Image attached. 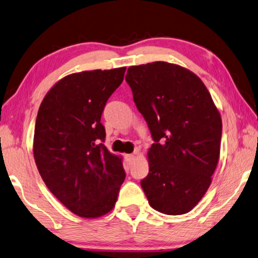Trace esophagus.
I'll return each instance as SVG.
<instances>
[{
    "label": "esophagus",
    "instance_id": "obj_1",
    "mask_svg": "<svg viewBox=\"0 0 258 258\" xmlns=\"http://www.w3.org/2000/svg\"><path fill=\"white\" fill-rule=\"evenodd\" d=\"M126 158H127V160H128V161H133V160H135V154H127V156H126Z\"/></svg>",
    "mask_w": 258,
    "mask_h": 258
}]
</instances>
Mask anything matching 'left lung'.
Listing matches in <instances>:
<instances>
[{"label":"left lung","instance_id":"left-lung-1","mask_svg":"<svg viewBox=\"0 0 258 258\" xmlns=\"http://www.w3.org/2000/svg\"><path fill=\"white\" fill-rule=\"evenodd\" d=\"M125 79L154 142L147 153L149 174L140 181L149 204L165 215L186 214L211 184L221 114L203 81L178 64L132 66Z\"/></svg>","mask_w":258,"mask_h":258}]
</instances>
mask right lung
Masks as SVG:
<instances>
[{"instance_id":"obj_1","label":"right lung","mask_w":258,"mask_h":258,"mask_svg":"<svg viewBox=\"0 0 258 258\" xmlns=\"http://www.w3.org/2000/svg\"><path fill=\"white\" fill-rule=\"evenodd\" d=\"M125 71L67 75L49 89L37 112L33 144L37 170L51 194L80 217L111 211L125 180L122 159L106 149L100 122Z\"/></svg>"}]
</instances>
